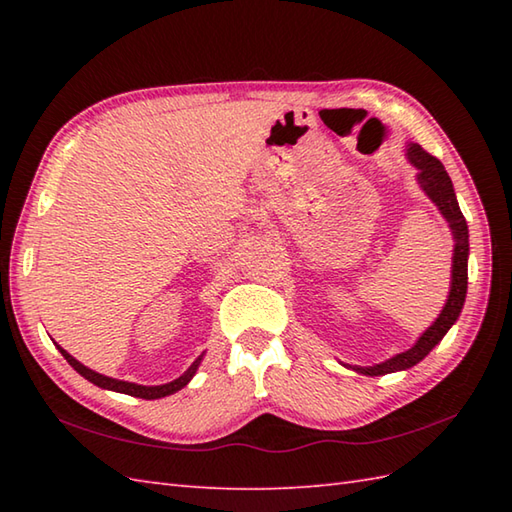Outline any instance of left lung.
<instances>
[{
  "label": "left lung",
  "instance_id": "obj_1",
  "mask_svg": "<svg viewBox=\"0 0 512 512\" xmlns=\"http://www.w3.org/2000/svg\"><path fill=\"white\" fill-rule=\"evenodd\" d=\"M407 156L411 160L413 167H418V182L424 189V193L438 204V209L442 215L447 217V222L453 231L455 239V250H453V279H451V292L447 299V306L440 312V317L436 323L424 332L418 343L411 347V350L396 354L389 361L374 365V367H356V372L367 374V376H383L391 372H400V369H409L416 363H420L424 356H427L433 347H436L442 336L449 332L455 319L460 317L464 299H466V281H469V273H466V257H469V226H466L464 215L460 211V204L455 200V191H453V182L449 178L447 169H444L442 162L431 156L429 151H424L420 145H409Z\"/></svg>",
  "mask_w": 512,
  "mask_h": 512
}]
</instances>
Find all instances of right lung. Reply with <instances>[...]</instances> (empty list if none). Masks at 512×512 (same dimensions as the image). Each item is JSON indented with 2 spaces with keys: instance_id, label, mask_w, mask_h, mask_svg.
<instances>
[{
  "instance_id": "add662e5",
  "label": "right lung",
  "mask_w": 512,
  "mask_h": 512,
  "mask_svg": "<svg viewBox=\"0 0 512 512\" xmlns=\"http://www.w3.org/2000/svg\"><path fill=\"white\" fill-rule=\"evenodd\" d=\"M59 347V345H57ZM61 350V347H59ZM61 354H63V358L65 361H68L76 372H79L83 378H88L90 383H94V385H99V387H103V389H112V391H118V394H127V396H136V398H145V400H154V398H162V396H169V394H173V391H178V389H182L184 385L189 383V380L193 378V374H195V369H198V365H200V361H202V356L198 358V361H195L187 372H184L180 378H176L173 380V383H167V385H156V387H145V385H134V383H125V380H116V378H107V376H101V374H96V372H92V369H88L85 365H81L79 361H76V358H72L68 352L65 350H61Z\"/></svg>"
}]
</instances>
